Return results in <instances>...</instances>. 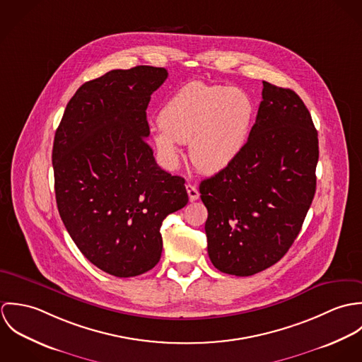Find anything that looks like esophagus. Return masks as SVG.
<instances>
[{
    "label": "esophagus",
    "instance_id": "obj_1",
    "mask_svg": "<svg viewBox=\"0 0 362 362\" xmlns=\"http://www.w3.org/2000/svg\"><path fill=\"white\" fill-rule=\"evenodd\" d=\"M185 188H187V192H188V197H189L191 202H194V201H197L199 198V191H198V188L195 185L187 184Z\"/></svg>",
    "mask_w": 362,
    "mask_h": 362
}]
</instances>
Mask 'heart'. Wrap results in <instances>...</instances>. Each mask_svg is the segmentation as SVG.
I'll return each mask as SVG.
<instances>
[{"label":"heart","instance_id":"b5f03b06","mask_svg":"<svg viewBox=\"0 0 362 362\" xmlns=\"http://www.w3.org/2000/svg\"><path fill=\"white\" fill-rule=\"evenodd\" d=\"M255 118V104L240 88L191 82L161 107L153 134L156 149L167 167L178 158V144H188L192 164L214 174L244 152Z\"/></svg>","mask_w":362,"mask_h":362}]
</instances>
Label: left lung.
<instances>
[{
	"instance_id": "8db88e82",
	"label": "left lung",
	"mask_w": 362,
	"mask_h": 362,
	"mask_svg": "<svg viewBox=\"0 0 362 362\" xmlns=\"http://www.w3.org/2000/svg\"><path fill=\"white\" fill-rule=\"evenodd\" d=\"M317 158L307 105L294 90L263 82L244 152L199 185L207 254L216 269L252 276L287 254L315 195Z\"/></svg>"
}]
</instances>
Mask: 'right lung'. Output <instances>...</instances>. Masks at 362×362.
Masks as SVG:
<instances>
[{
	"instance_id": "obj_1",
	"label": "right lung",
	"mask_w": 362,
	"mask_h": 362,
	"mask_svg": "<svg viewBox=\"0 0 362 362\" xmlns=\"http://www.w3.org/2000/svg\"><path fill=\"white\" fill-rule=\"evenodd\" d=\"M164 68L112 69L83 83L55 131L57 207L71 238L115 277L153 269L163 220L188 204L185 180L161 170L148 145L146 108Z\"/></svg>"
}]
</instances>
